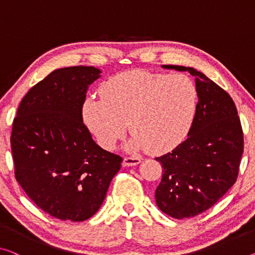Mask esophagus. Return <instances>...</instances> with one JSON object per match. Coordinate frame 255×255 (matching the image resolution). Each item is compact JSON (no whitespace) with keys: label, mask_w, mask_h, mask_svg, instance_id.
Listing matches in <instances>:
<instances>
[{"label":"esophagus","mask_w":255,"mask_h":255,"mask_svg":"<svg viewBox=\"0 0 255 255\" xmlns=\"http://www.w3.org/2000/svg\"><path fill=\"white\" fill-rule=\"evenodd\" d=\"M141 162V157L138 156H128L123 159V165L124 166H135Z\"/></svg>","instance_id":"34e87169"}]
</instances>
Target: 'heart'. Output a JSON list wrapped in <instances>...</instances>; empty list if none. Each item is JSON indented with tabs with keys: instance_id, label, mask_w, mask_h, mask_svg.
Returning <instances> with one entry per match:
<instances>
[{
	"instance_id": "b5f03b06",
	"label": "heart",
	"mask_w": 255,
	"mask_h": 255,
	"mask_svg": "<svg viewBox=\"0 0 255 255\" xmlns=\"http://www.w3.org/2000/svg\"><path fill=\"white\" fill-rule=\"evenodd\" d=\"M197 90L185 74H154L131 70L114 76L90 97L83 119L98 143L111 149L127 130L131 146L152 152L166 151L180 142L193 122Z\"/></svg>"
}]
</instances>
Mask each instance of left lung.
I'll return each instance as SVG.
<instances>
[{
    "label": "left lung",
    "instance_id": "8db88e82",
    "mask_svg": "<svg viewBox=\"0 0 255 255\" xmlns=\"http://www.w3.org/2000/svg\"><path fill=\"white\" fill-rule=\"evenodd\" d=\"M195 76L198 103L187 139L156 158L163 177L156 188L158 209L174 219L209 210L236 182L244 136L234 100L195 68L163 65Z\"/></svg>",
    "mask_w": 255,
    "mask_h": 255
}]
</instances>
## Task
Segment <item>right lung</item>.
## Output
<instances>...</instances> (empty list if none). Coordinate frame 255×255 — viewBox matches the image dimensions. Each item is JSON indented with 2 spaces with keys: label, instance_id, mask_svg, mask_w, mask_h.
Here are the masks:
<instances>
[{
  "label": "right lung",
  "instance_id": "obj_1",
  "mask_svg": "<svg viewBox=\"0 0 255 255\" xmlns=\"http://www.w3.org/2000/svg\"><path fill=\"white\" fill-rule=\"evenodd\" d=\"M101 70H53L26 93L11 133L14 175L27 196L51 217L74 222L100 209L122 157L98 146L83 123L90 84Z\"/></svg>",
  "mask_w": 255,
  "mask_h": 255
}]
</instances>
